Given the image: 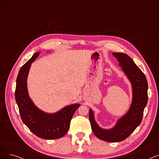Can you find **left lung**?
<instances>
[{"label":"left lung","mask_w":159,"mask_h":159,"mask_svg":"<svg viewBox=\"0 0 159 159\" xmlns=\"http://www.w3.org/2000/svg\"><path fill=\"white\" fill-rule=\"evenodd\" d=\"M119 62L122 70L129 79L132 88V101L128 112L120 117L115 126L104 129L97 123L94 112L89 109V118L95 136L109 143H117L128 138L142 122L144 108L148 102V82L145 75L128 55L113 53Z\"/></svg>","instance_id":"8db88e82"}]
</instances>
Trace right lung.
I'll use <instances>...</instances> for the list:
<instances>
[{
	"label": "right lung",
	"mask_w": 159,
	"mask_h": 159,
	"mask_svg": "<svg viewBox=\"0 0 159 159\" xmlns=\"http://www.w3.org/2000/svg\"><path fill=\"white\" fill-rule=\"evenodd\" d=\"M40 52L32 56L19 70L16 81L15 100L24 124L37 137L48 140L59 139L68 132L73 114L80 106L73 104L64 107L54 113H48L38 108L29 96L27 79L31 64Z\"/></svg>",
	"instance_id": "right-lung-1"
}]
</instances>
